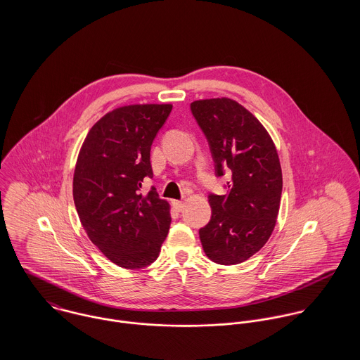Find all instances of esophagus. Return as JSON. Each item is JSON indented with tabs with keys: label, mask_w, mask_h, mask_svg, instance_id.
Wrapping results in <instances>:
<instances>
[{
	"label": "esophagus",
	"mask_w": 360,
	"mask_h": 360,
	"mask_svg": "<svg viewBox=\"0 0 360 360\" xmlns=\"http://www.w3.org/2000/svg\"><path fill=\"white\" fill-rule=\"evenodd\" d=\"M172 205H173V207H174L177 212H181L183 207H184V202H183V201H173Z\"/></svg>",
	"instance_id": "obj_1"
}]
</instances>
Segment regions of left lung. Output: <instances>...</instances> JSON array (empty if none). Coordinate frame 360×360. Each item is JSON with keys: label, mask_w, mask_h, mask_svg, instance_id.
I'll use <instances>...</instances> for the list:
<instances>
[{"label": "left lung", "mask_w": 360, "mask_h": 360, "mask_svg": "<svg viewBox=\"0 0 360 360\" xmlns=\"http://www.w3.org/2000/svg\"><path fill=\"white\" fill-rule=\"evenodd\" d=\"M205 134L216 176L229 169L227 194L209 195L212 216L200 230L206 257L237 264L270 238L280 209L283 174L274 143L257 117L230 98L191 103Z\"/></svg>", "instance_id": "left-lung-1"}]
</instances>
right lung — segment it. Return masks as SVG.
I'll return each instance as SVG.
<instances>
[{
  "label": "right lung",
  "mask_w": 360,
  "mask_h": 360,
  "mask_svg": "<svg viewBox=\"0 0 360 360\" xmlns=\"http://www.w3.org/2000/svg\"><path fill=\"white\" fill-rule=\"evenodd\" d=\"M170 103H137L113 109L89 131L77 156L73 200L93 244L115 264L141 269L160 252L170 227V206L154 187L150 160L154 139Z\"/></svg>",
  "instance_id": "1"
}]
</instances>
